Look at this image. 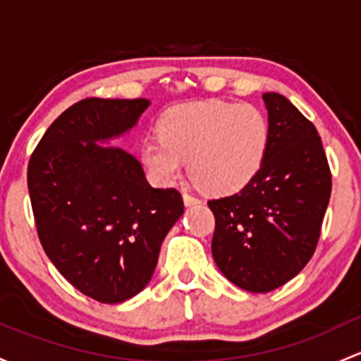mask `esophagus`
<instances>
[{
    "label": "esophagus",
    "mask_w": 361,
    "mask_h": 361,
    "mask_svg": "<svg viewBox=\"0 0 361 361\" xmlns=\"http://www.w3.org/2000/svg\"><path fill=\"white\" fill-rule=\"evenodd\" d=\"M183 200H185V204H187V206H197V204H200V199H197V197H193L187 192L183 193Z\"/></svg>",
    "instance_id": "obj_1"
}]
</instances>
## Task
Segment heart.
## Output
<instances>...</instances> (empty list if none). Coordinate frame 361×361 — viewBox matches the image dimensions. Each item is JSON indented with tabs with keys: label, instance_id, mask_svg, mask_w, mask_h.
<instances>
[{
	"label": "heart",
	"instance_id": "b5f03b06",
	"mask_svg": "<svg viewBox=\"0 0 361 361\" xmlns=\"http://www.w3.org/2000/svg\"><path fill=\"white\" fill-rule=\"evenodd\" d=\"M159 136L143 143L142 159L164 183H174L185 162L207 192L230 193L249 183L267 159L271 128L256 105L209 100L181 105L161 117Z\"/></svg>",
	"mask_w": 361,
	"mask_h": 361
}]
</instances>
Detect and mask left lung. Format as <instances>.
Returning a JSON list of instances; mask_svg holds the SVG:
<instances>
[{
	"label": "left lung",
	"mask_w": 361,
	"mask_h": 361,
	"mask_svg": "<svg viewBox=\"0 0 361 361\" xmlns=\"http://www.w3.org/2000/svg\"><path fill=\"white\" fill-rule=\"evenodd\" d=\"M271 136L267 159L242 190L207 200L212 257L250 292H270L308 264L320 238L332 174L317 128L286 97L263 93Z\"/></svg>",
	"instance_id": "obj_1"
}]
</instances>
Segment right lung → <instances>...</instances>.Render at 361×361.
Listing matches in <instances>:
<instances>
[{
	"label": "right lung",
	"mask_w": 361,
	"mask_h": 361,
	"mask_svg": "<svg viewBox=\"0 0 361 361\" xmlns=\"http://www.w3.org/2000/svg\"><path fill=\"white\" fill-rule=\"evenodd\" d=\"M145 98H85L60 114L29 159L37 237L82 294L123 302L145 289L162 240L183 214L176 188H154L121 149L100 147L135 126Z\"/></svg>",
	"instance_id": "add662e5"
}]
</instances>
